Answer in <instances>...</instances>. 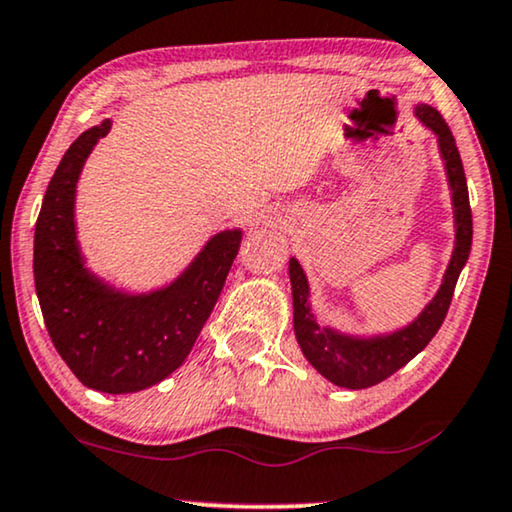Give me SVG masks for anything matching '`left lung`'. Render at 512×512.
<instances>
[{"label": "left lung", "mask_w": 512, "mask_h": 512, "mask_svg": "<svg viewBox=\"0 0 512 512\" xmlns=\"http://www.w3.org/2000/svg\"><path fill=\"white\" fill-rule=\"evenodd\" d=\"M415 115L422 120L424 127L438 136V150L448 171V183L452 190V208H455V253L445 271L441 290L436 297L424 306V311L410 322L408 327L385 336L357 338L341 334L329 327H320L311 313L308 304V280L297 259H290V283H292V301H294V334L301 345V352L313 369H318L322 376L338 387L348 390H364V387L383 383L392 373H397L401 366H406L417 352L427 348V343L441 329L445 315H448L452 294L459 273H462L466 259L471 253L473 239V220L469 204V187L459 157L455 136H452L448 122L436 109L427 104H420Z\"/></svg>", "instance_id": "left-lung-1"}]
</instances>
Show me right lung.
I'll return each instance as SVG.
<instances>
[{
	"label": "right lung",
	"instance_id": "right-lung-1",
	"mask_svg": "<svg viewBox=\"0 0 512 512\" xmlns=\"http://www.w3.org/2000/svg\"><path fill=\"white\" fill-rule=\"evenodd\" d=\"M111 120L71 143L50 178L34 229V285L55 350L85 387L146 390L190 355L241 246V229L215 234L174 283L148 294L113 290L83 266L74 199L90 150Z\"/></svg>",
	"mask_w": 512,
	"mask_h": 512
}]
</instances>
